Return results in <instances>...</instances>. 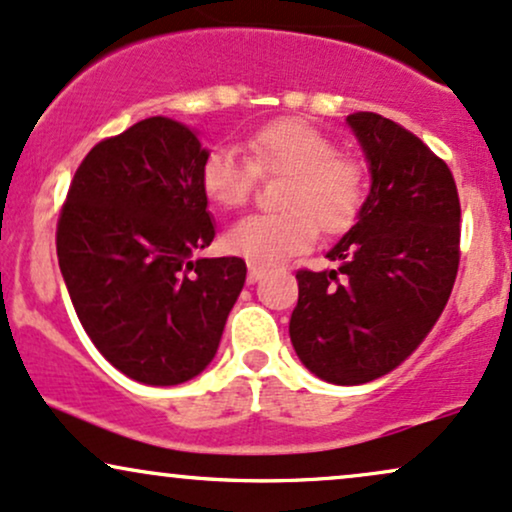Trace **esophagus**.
<instances>
[{"label": "esophagus", "instance_id": "esophagus-1", "mask_svg": "<svg viewBox=\"0 0 512 512\" xmlns=\"http://www.w3.org/2000/svg\"><path fill=\"white\" fill-rule=\"evenodd\" d=\"M263 275H266V268L258 266V263H249V282H256L261 280Z\"/></svg>", "mask_w": 512, "mask_h": 512}]
</instances>
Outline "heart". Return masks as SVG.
I'll use <instances>...</instances> for the list:
<instances>
[{"label":"heart","mask_w":512,"mask_h":512,"mask_svg":"<svg viewBox=\"0 0 512 512\" xmlns=\"http://www.w3.org/2000/svg\"><path fill=\"white\" fill-rule=\"evenodd\" d=\"M249 158L232 146H215L198 172L203 196L213 206L234 210L249 201L258 174H282L275 191L278 210L246 215L227 230L225 246L249 261L280 263L323 234H340L359 220L369 196V167L340 153L318 126L282 117L246 136Z\"/></svg>","instance_id":"obj_1"}]
</instances>
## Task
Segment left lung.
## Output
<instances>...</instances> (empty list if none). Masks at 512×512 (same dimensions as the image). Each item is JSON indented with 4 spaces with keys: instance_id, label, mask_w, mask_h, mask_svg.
Instances as JSON below:
<instances>
[{
    "instance_id": "obj_1",
    "label": "left lung",
    "mask_w": 512,
    "mask_h": 512,
    "mask_svg": "<svg viewBox=\"0 0 512 512\" xmlns=\"http://www.w3.org/2000/svg\"><path fill=\"white\" fill-rule=\"evenodd\" d=\"M347 122L371 165L357 225L328 251L333 270H297L290 338L311 374L357 386L405 362L446 309L460 266L453 172L419 136L376 112Z\"/></svg>"
}]
</instances>
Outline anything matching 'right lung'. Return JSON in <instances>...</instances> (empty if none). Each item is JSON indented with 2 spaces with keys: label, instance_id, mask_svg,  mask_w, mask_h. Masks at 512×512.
Returning a JSON list of instances; mask_svg holds the SVG:
<instances>
[{
  "label": "right lung",
  "instance_id": "add662e5",
  "mask_svg": "<svg viewBox=\"0 0 512 512\" xmlns=\"http://www.w3.org/2000/svg\"><path fill=\"white\" fill-rule=\"evenodd\" d=\"M203 158L184 124L143 119L90 148L57 220L78 321L114 369L148 386L206 369L246 280L239 256H196L215 237Z\"/></svg>",
  "mask_w": 512,
  "mask_h": 512
}]
</instances>
